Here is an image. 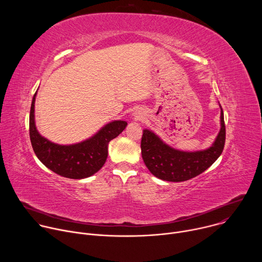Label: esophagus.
<instances>
[{
  "label": "esophagus",
  "mask_w": 262,
  "mask_h": 262,
  "mask_svg": "<svg viewBox=\"0 0 262 262\" xmlns=\"http://www.w3.org/2000/svg\"><path fill=\"white\" fill-rule=\"evenodd\" d=\"M135 119H141L142 118V115H140V113H135Z\"/></svg>",
  "instance_id": "obj_1"
}]
</instances>
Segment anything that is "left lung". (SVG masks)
Wrapping results in <instances>:
<instances>
[{
    "instance_id": "1",
    "label": "left lung",
    "mask_w": 262,
    "mask_h": 262,
    "mask_svg": "<svg viewBox=\"0 0 262 262\" xmlns=\"http://www.w3.org/2000/svg\"><path fill=\"white\" fill-rule=\"evenodd\" d=\"M221 107V128L209 148L198 151H182L166 144L152 130L145 128L141 141L143 161L156 177L166 181H185L204 172L222 155L226 129Z\"/></svg>"
}]
</instances>
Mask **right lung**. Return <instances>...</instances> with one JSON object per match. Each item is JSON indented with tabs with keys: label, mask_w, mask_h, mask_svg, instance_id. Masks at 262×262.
<instances>
[{
	"label": "right lung",
	"mask_w": 262,
	"mask_h": 262,
	"mask_svg": "<svg viewBox=\"0 0 262 262\" xmlns=\"http://www.w3.org/2000/svg\"><path fill=\"white\" fill-rule=\"evenodd\" d=\"M30 111V139L38 160L50 170L63 177L83 179L92 176L104 165L107 158V145L126 127L127 122L114 120L102 126L95 135L80 143L60 145L51 142L37 130L35 124V98Z\"/></svg>",
	"instance_id": "obj_1"
}]
</instances>
